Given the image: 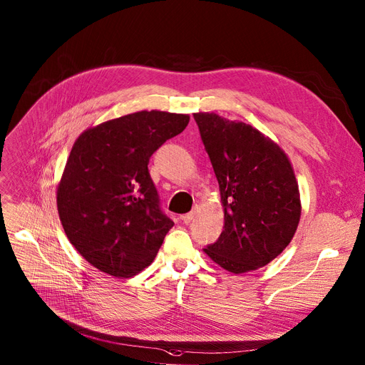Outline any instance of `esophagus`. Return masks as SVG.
Segmentation results:
<instances>
[{"label":"esophagus","mask_w":365,"mask_h":365,"mask_svg":"<svg viewBox=\"0 0 365 365\" xmlns=\"http://www.w3.org/2000/svg\"><path fill=\"white\" fill-rule=\"evenodd\" d=\"M197 210H199V207L196 206V207L192 209L191 212H188V213H185V215H182V217H181V220H182L185 224H190L192 220L196 218V215H197Z\"/></svg>","instance_id":"1"}]
</instances>
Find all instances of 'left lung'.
I'll list each match as a JSON object with an SVG mask.
<instances>
[{"label": "left lung", "mask_w": 365, "mask_h": 365, "mask_svg": "<svg viewBox=\"0 0 365 365\" xmlns=\"http://www.w3.org/2000/svg\"><path fill=\"white\" fill-rule=\"evenodd\" d=\"M220 182L224 230L207 245L209 258L234 274L269 264L292 242L301 199L283 150L245 122L195 113Z\"/></svg>", "instance_id": "obj_1"}]
</instances>
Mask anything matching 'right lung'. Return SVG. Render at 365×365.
<instances>
[{
    "label": "right lung",
    "instance_id": "add662e5",
    "mask_svg": "<svg viewBox=\"0 0 365 365\" xmlns=\"http://www.w3.org/2000/svg\"><path fill=\"white\" fill-rule=\"evenodd\" d=\"M188 120L143 110L90 128L75 141L57 209L69 242L93 267L128 278L153 262L174 221L160 207L148 160Z\"/></svg>",
    "mask_w": 365,
    "mask_h": 365
}]
</instances>
